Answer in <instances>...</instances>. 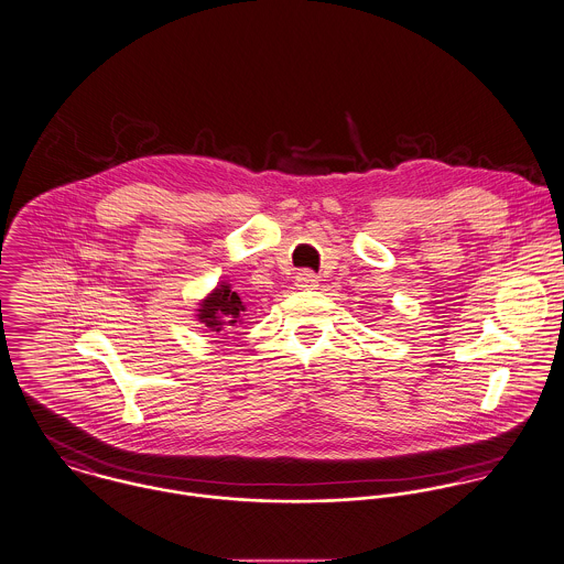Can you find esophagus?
Returning <instances> with one entry per match:
<instances>
[{
  "label": "esophagus",
  "mask_w": 564,
  "mask_h": 564,
  "mask_svg": "<svg viewBox=\"0 0 564 564\" xmlns=\"http://www.w3.org/2000/svg\"><path fill=\"white\" fill-rule=\"evenodd\" d=\"M296 288L299 290H315L317 288V276L312 270H303L296 274Z\"/></svg>",
  "instance_id": "obj_1"
}]
</instances>
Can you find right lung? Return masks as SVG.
<instances>
[{"mask_svg":"<svg viewBox=\"0 0 564 564\" xmlns=\"http://www.w3.org/2000/svg\"><path fill=\"white\" fill-rule=\"evenodd\" d=\"M247 307L242 303V299L238 296V292L231 290L229 283H218L216 290H212V294H207L196 310V319L200 324H205L209 330L214 333H223L229 330L231 326L245 324V315Z\"/></svg>","mask_w":564,"mask_h":564,"instance_id":"right-lung-1","label":"right lung"}]
</instances>
